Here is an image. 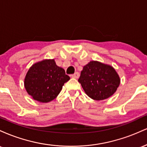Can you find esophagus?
Masks as SVG:
<instances>
[{
	"label": "esophagus",
	"mask_w": 147,
	"mask_h": 147,
	"mask_svg": "<svg viewBox=\"0 0 147 147\" xmlns=\"http://www.w3.org/2000/svg\"><path fill=\"white\" fill-rule=\"evenodd\" d=\"M71 77H72V78H75V79L79 78V73L78 72H75V73L73 74V75H71Z\"/></svg>",
	"instance_id": "1"
}]
</instances>
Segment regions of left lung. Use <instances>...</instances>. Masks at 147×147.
<instances>
[{
  "label": "left lung",
  "mask_w": 147,
  "mask_h": 147,
  "mask_svg": "<svg viewBox=\"0 0 147 147\" xmlns=\"http://www.w3.org/2000/svg\"><path fill=\"white\" fill-rule=\"evenodd\" d=\"M78 82L88 97L103 100L113 95L120 79L111 65L92 61L84 66Z\"/></svg>",
  "instance_id": "left-lung-1"
}]
</instances>
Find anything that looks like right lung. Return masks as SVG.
<instances>
[{
	"instance_id": "obj_1",
	"label": "right lung",
	"mask_w": 147,
	"mask_h": 147,
	"mask_svg": "<svg viewBox=\"0 0 147 147\" xmlns=\"http://www.w3.org/2000/svg\"><path fill=\"white\" fill-rule=\"evenodd\" d=\"M70 77L63 68L57 66L55 60H44L34 64L25 78L27 92L35 100L46 103L59 94Z\"/></svg>"
}]
</instances>
